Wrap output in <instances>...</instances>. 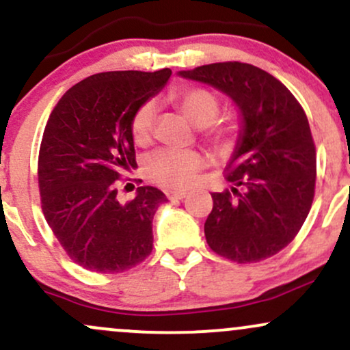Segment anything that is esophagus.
<instances>
[{
  "label": "esophagus",
  "mask_w": 350,
  "mask_h": 350,
  "mask_svg": "<svg viewBox=\"0 0 350 350\" xmlns=\"http://www.w3.org/2000/svg\"><path fill=\"white\" fill-rule=\"evenodd\" d=\"M186 191H178V189H170V191H166V198L170 200H180L186 198Z\"/></svg>",
  "instance_id": "34e87169"
}]
</instances>
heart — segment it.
Wrapping results in <instances>:
<instances>
[{
    "mask_svg": "<svg viewBox=\"0 0 350 350\" xmlns=\"http://www.w3.org/2000/svg\"><path fill=\"white\" fill-rule=\"evenodd\" d=\"M179 110L196 126H204V135L217 146H226L230 139V128L226 124H212L220 111V102L207 88H189L176 97ZM156 118L152 100L144 102L131 120V136L136 144H146L151 139ZM202 166V159L196 151L161 150L151 154L146 161L148 176L156 183L170 187H186Z\"/></svg>",
    "mask_w": 350,
    "mask_h": 350,
    "instance_id": "1",
    "label": "heart"
}]
</instances>
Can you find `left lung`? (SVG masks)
Returning a JSON list of instances; mask_svg holds the SVG:
<instances>
[{
	"instance_id": "1",
	"label": "left lung",
	"mask_w": 350,
	"mask_h": 350,
	"mask_svg": "<svg viewBox=\"0 0 350 350\" xmlns=\"http://www.w3.org/2000/svg\"><path fill=\"white\" fill-rule=\"evenodd\" d=\"M226 94L240 113L227 163L232 192H214L204 232L208 247L237 263L270 258L295 239L314 198L316 150L306 113L280 80L243 62L178 72Z\"/></svg>"
}]
</instances>
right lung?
I'll use <instances>...</instances> for the list:
<instances>
[{"instance_id": "1", "label": "right lung", "mask_w": 350, "mask_h": 350, "mask_svg": "<svg viewBox=\"0 0 350 350\" xmlns=\"http://www.w3.org/2000/svg\"><path fill=\"white\" fill-rule=\"evenodd\" d=\"M116 70L87 77L64 94L39 150L42 212L67 255L85 270L122 273L152 250V217L166 196L152 186L118 199L120 172L136 167L131 120L171 77Z\"/></svg>"}]
</instances>
